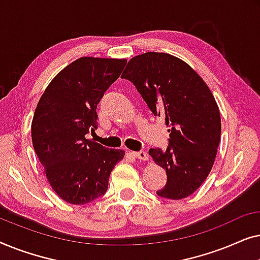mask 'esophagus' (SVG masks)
I'll list each match as a JSON object with an SVG mask.
<instances>
[{
  "mask_svg": "<svg viewBox=\"0 0 260 260\" xmlns=\"http://www.w3.org/2000/svg\"><path fill=\"white\" fill-rule=\"evenodd\" d=\"M133 155L135 157L141 159V161H147L148 159V154L144 150H140V151H134Z\"/></svg>",
  "mask_w": 260,
  "mask_h": 260,
  "instance_id": "obj_1",
  "label": "esophagus"
}]
</instances>
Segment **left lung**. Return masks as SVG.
I'll use <instances>...</instances> for the list:
<instances>
[{
    "label": "left lung",
    "instance_id": "1",
    "mask_svg": "<svg viewBox=\"0 0 260 260\" xmlns=\"http://www.w3.org/2000/svg\"><path fill=\"white\" fill-rule=\"evenodd\" d=\"M122 78L135 85L154 116L166 117L168 147L149 155L166 170L161 198L181 200L207 179L218 151L221 120L211 90L191 67L167 53L148 52L127 62Z\"/></svg>",
    "mask_w": 260,
    "mask_h": 260
}]
</instances>
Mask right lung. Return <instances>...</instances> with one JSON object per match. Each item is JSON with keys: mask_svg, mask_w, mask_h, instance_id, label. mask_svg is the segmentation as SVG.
Returning <instances> with one entry per match:
<instances>
[{"mask_svg": "<svg viewBox=\"0 0 260 260\" xmlns=\"http://www.w3.org/2000/svg\"><path fill=\"white\" fill-rule=\"evenodd\" d=\"M124 66L125 60L78 59L51 81L35 109L34 150L53 189L72 205L104 195L110 174L125 155L86 138L98 127L99 102Z\"/></svg>", "mask_w": 260, "mask_h": 260, "instance_id": "obj_1", "label": "right lung"}]
</instances>
